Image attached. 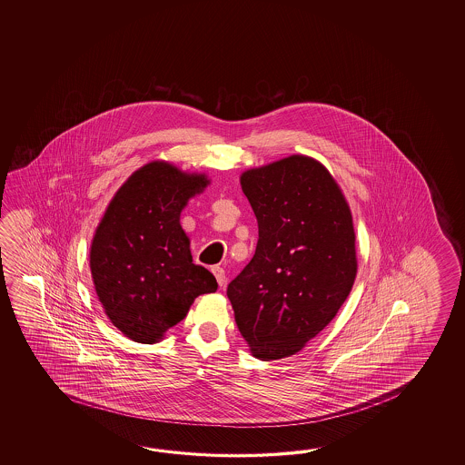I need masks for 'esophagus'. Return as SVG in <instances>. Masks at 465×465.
<instances>
[{"instance_id": "esophagus-1", "label": "esophagus", "mask_w": 465, "mask_h": 465, "mask_svg": "<svg viewBox=\"0 0 465 465\" xmlns=\"http://www.w3.org/2000/svg\"><path fill=\"white\" fill-rule=\"evenodd\" d=\"M213 274L216 276V281H218L219 286L223 287L226 284V272H224V269H223V267H213Z\"/></svg>"}]
</instances>
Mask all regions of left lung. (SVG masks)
<instances>
[{
    "label": "left lung",
    "mask_w": 465,
    "mask_h": 465,
    "mask_svg": "<svg viewBox=\"0 0 465 465\" xmlns=\"http://www.w3.org/2000/svg\"><path fill=\"white\" fill-rule=\"evenodd\" d=\"M241 188L259 239L228 297L252 356L276 361L314 339L354 286L352 214L331 173L302 154L247 169Z\"/></svg>",
    "instance_id": "8db88e82"
}]
</instances>
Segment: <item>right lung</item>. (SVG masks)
<instances>
[{"label": "right lung", "instance_id": "right-lung-1", "mask_svg": "<svg viewBox=\"0 0 465 465\" xmlns=\"http://www.w3.org/2000/svg\"><path fill=\"white\" fill-rule=\"evenodd\" d=\"M208 184L204 174L153 161L129 176L99 223L89 252L94 289L113 326L134 342H158L196 297L218 289L216 277L193 262L179 224L189 199Z\"/></svg>", "mask_w": 465, "mask_h": 465}]
</instances>
